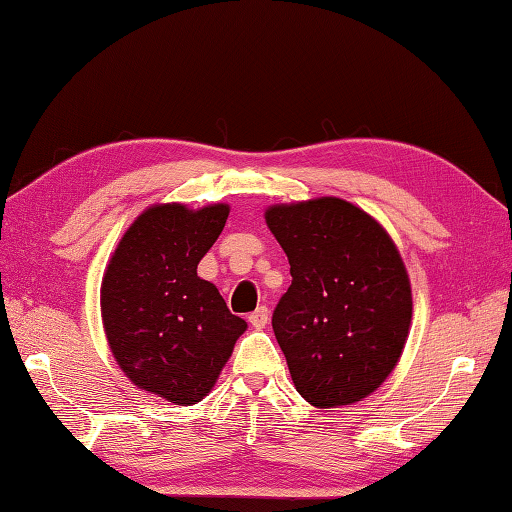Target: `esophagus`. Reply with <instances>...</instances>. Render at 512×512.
<instances>
[{
  "instance_id": "34e87169",
  "label": "esophagus",
  "mask_w": 512,
  "mask_h": 512,
  "mask_svg": "<svg viewBox=\"0 0 512 512\" xmlns=\"http://www.w3.org/2000/svg\"><path fill=\"white\" fill-rule=\"evenodd\" d=\"M249 323H252V327H256V330H260V327L267 325V318H269V310L265 305L256 307V310L247 316Z\"/></svg>"
}]
</instances>
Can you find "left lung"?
<instances>
[{"mask_svg": "<svg viewBox=\"0 0 512 512\" xmlns=\"http://www.w3.org/2000/svg\"><path fill=\"white\" fill-rule=\"evenodd\" d=\"M265 220L292 274L272 327L298 394L316 408L365 399L410 330V281L392 238L341 198L269 207Z\"/></svg>", "mask_w": 512, "mask_h": 512, "instance_id": "obj_1", "label": "left lung"}]
</instances>
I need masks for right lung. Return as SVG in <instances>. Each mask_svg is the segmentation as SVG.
Listing matches in <instances>:
<instances>
[{"instance_id":"1","label":"right lung","mask_w":512,"mask_h":512,"mask_svg":"<svg viewBox=\"0 0 512 512\" xmlns=\"http://www.w3.org/2000/svg\"><path fill=\"white\" fill-rule=\"evenodd\" d=\"M227 216V205L147 209L122 236L102 281L115 361L138 388L178 406L207 397L247 327L196 272Z\"/></svg>"}]
</instances>
